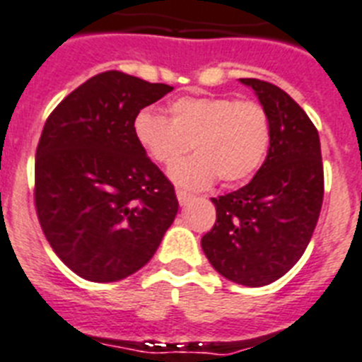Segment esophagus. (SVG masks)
Here are the masks:
<instances>
[{
	"instance_id": "34e87169",
	"label": "esophagus",
	"mask_w": 362,
	"mask_h": 362,
	"mask_svg": "<svg viewBox=\"0 0 362 362\" xmlns=\"http://www.w3.org/2000/svg\"><path fill=\"white\" fill-rule=\"evenodd\" d=\"M176 199H178V202H180L182 206H186L187 202L193 199V195H191V193H187V191H184V189H176Z\"/></svg>"
}]
</instances>
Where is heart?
<instances>
[{"label": "heart", "instance_id": "b5f03b06", "mask_svg": "<svg viewBox=\"0 0 362 362\" xmlns=\"http://www.w3.org/2000/svg\"><path fill=\"white\" fill-rule=\"evenodd\" d=\"M134 135L145 154L167 169L193 146L197 156L175 167L171 176L180 186L199 189L217 176L225 184L251 178L266 160L272 126L266 110L251 100L187 96L169 105V119L141 110Z\"/></svg>", "mask_w": 362, "mask_h": 362}]
</instances>
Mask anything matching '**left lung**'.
Returning <instances> with one entry per match:
<instances>
[{"label":"left lung","mask_w":362,"mask_h":362,"mask_svg":"<svg viewBox=\"0 0 362 362\" xmlns=\"http://www.w3.org/2000/svg\"><path fill=\"white\" fill-rule=\"evenodd\" d=\"M272 126L266 161L247 186L219 199L217 219L201 240L217 273L243 286H266L307 249L324 202L320 135L299 104L277 85L242 78Z\"/></svg>","instance_id":"8db88e82"}]
</instances>
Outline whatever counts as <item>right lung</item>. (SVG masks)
Returning a JSON list of instances; mask_svg holds the SVG:
<instances>
[{"instance_id":"obj_1","label":"right lung","mask_w":362,"mask_h":362,"mask_svg":"<svg viewBox=\"0 0 362 362\" xmlns=\"http://www.w3.org/2000/svg\"><path fill=\"white\" fill-rule=\"evenodd\" d=\"M171 90L107 70L72 90L44 124L35 208L55 255L79 277H130L175 221V187L134 135L137 113Z\"/></svg>"}]
</instances>
